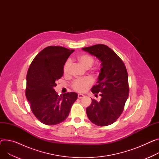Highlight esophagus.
I'll return each mask as SVG.
<instances>
[{
  "instance_id": "34e87169",
  "label": "esophagus",
  "mask_w": 159,
  "mask_h": 159,
  "mask_svg": "<svg viewBox=\"0 0 159 159\" xmlns=\"http://www.w3.org/2000/svg\"><path fill=\"white\" fill-rule=\"evenodd\" d=\"M84 97V95H83V94H81V93H79V94L78 95V97L79 99H82V98H83Z\"/></svg>"
}]
</instances>
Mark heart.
<instances>
[{"mask_svg": "<svg viewBox=\"0 0 159 159\" xmlns=\"http://www.w3.org/2000/svg\"><path fill=\"white\" fill-rule=\"evenodd\" d=\"M77 60L80 64L85 69H89L92 66L94 63V59L93 57L88 54H83L78 57ZM70 66V61L67 60L63 67L64 74H67L69 71ZM93 83V81L90 78H84L81 79H78L73 81L72 87L75 90L80 92H83L86 91L87 89L91 86Z\"/></svg>", "mask_w": 159, "mask_h": 159, "instance_id": "obj_1", "label": "heart"}]
</instances>
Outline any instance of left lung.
Here are the masks:
<instances>
[{"mask_svg":"<svg viewBox=\"0 0 159 159\" xmlns=\"http://www.w3.org/2000/svg\"><path fill=\"white\" fill-rule=\"evenodd\" d=\"M83 50L98 58L101 69L97 84L92 89L95 95L99 93L101 101L92 99L87 115L93 124L98 126L111 125L124 111L129 97L128 73L122 60L107 46L98 44L83 48Z\"/></svg>","mask_w":159,"mask_h":159,"instance_id":"1","label":"left lung"}]
</instances>
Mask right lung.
I'll list each match as a JSON object with an SVG mask.
<instances>
[{
  "label": "right lung",
  "instance_id": "obj_1",
  "mask_svg": "<svg viewBox=\"0 0 159 159\" xmlns=\"http://www.w3.org/2000/svg\"><path fill=\"white\" fill-rule=\"evenodd\" d=\"M74 51L62 46H48L36 55L29 68L26 97L34 115L45 125L64 121L78 98L75 92L59 96L54 90L57 81L63 76L66 60Z\"/></svg>",
  "mask_w": 159,
  "mask_h": 159
}]
</instances>
